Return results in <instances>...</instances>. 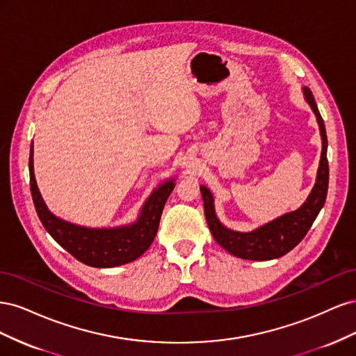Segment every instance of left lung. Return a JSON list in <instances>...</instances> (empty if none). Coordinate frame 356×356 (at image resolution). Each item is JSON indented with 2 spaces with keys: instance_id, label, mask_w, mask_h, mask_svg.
Segmentation results:
<instances>
[{
  "instance_id": "1",
  "label": "left lung",
  "mask_w": 356,
  "mask_h": 356,
  "mask_svg": "<svg viewBox=\"0 0 356 356\" xmlns=\"http://www.w3.org/2000/svg\"><path fill=\"white\" fill-rule=\"evenodd\" d=\"M303 92H305V98L310 105L312 111L315 113L318 124H319L321 138H322V153H321V161L318 168L315 187L312 188L309 197L297 211L288 212L282 215V217L267 222L252 232H248V233L234 232L220 222L217 215H215L213 197L211 195L209 188L200 186L203 207H204V217H207L208 227L213 236V239L217 241L225 251H229L234 257L245 258V260L264 261V260H273V258L285 255L305 238L306 233L312 227V224H314L315 218L318 217L319 211L322 209V207H324L325 199H327V191H328L327 132H325V124L319 114L314 95H312L309 88H305Z\"/></svg>"
}]
</instances>
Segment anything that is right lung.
I'll list each match as a JSON object with an SVG mask.
<instances>
[{
	"instance_id": "obj_1",
	"label": "right lung",
	"mask_w": 356,
	"mask_h": 356,
	"mask_svg": "<svg viewBox=\"0 0 356 356\" xmlns=\"http://www.w3.org/2000/svg\"><path fill=\"white\" fill-rule=\"evenodd\" d=\"M31 195L38 218L49 234L74 258L90 267H115L141 257L153 243L161 212L174 190V179L156 188L141 209L135 222L115 229H89L63 221L53 215L42 200L34 177V148L29 153Z\"/></svg>"
}]
</instances>
